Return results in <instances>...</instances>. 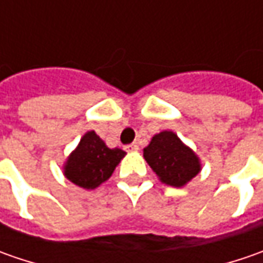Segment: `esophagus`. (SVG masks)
Listing matches in <instances>:
<instances>
[{
  "instance_id": "1",
  "label": "esophagus",
  "mask_w": 263,
  "mask_h": 263,
  "mask_svg": "<svg viewBox=\"0 0 263 263\" xmlns=\"http://www.w3.org/2000/svg\"><path fill=\"white\" fill-rule=\"evenodd\" d=\"M139 149V145L137 143H130V145H127L126 146V151L128 152H133V151H137Z\"/></svg>"
}]
</instances>
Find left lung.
I'll return each mask as SVG.
<instances>
[{"label":"left lung","mask_w":263,"mask_h":263,"mask_svg":"<svg viewBox=\"0 0 263 263\" xmlns=\"http://www.w3.org/2000/svg\"><path fill=\"white\" fill-rule=\"evenodd\" d=\"M143 157L159 180L170 186H184L200 171L196 154L173 132H161L152 137L143 149Z\"/></svg>","instance_id":"8db88e82"}]
</instances>
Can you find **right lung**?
<instances>
[{"label":"right lung","mask_w":263,"mask_h":263,"mask_svg":"<svg viewBox=\"0 0 263 263\" xmlns=\"http://www.w3.org/2000/svg\"><path fill=\"white\" fill-rule=\"evenodd\" d=\"M124 155L123 149H109L95 132H87L67 159L64 174L76 186L92 190L111 177Z\"/></svg>","instance_id":"obj_1"}]
</instances>
